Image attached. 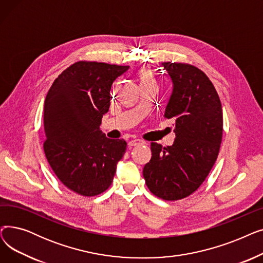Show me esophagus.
<instances>
[{"mask_svg": "<svg viewBox=\"0 0 263 263\" xmlns=\"http://www.w3.org/2000/svg\"><path fill=\"white\" fill-rule=\"evenodd\" d=\"M141 144H144V142L141 141V140H132V141H130V142L128 143V146H129V147H133V146L141 145Z\"/></svg>", "mask_w": 263, "mask_h": 263, "instance_id": "obj_1", "label": "esophagus"}]
</instances>
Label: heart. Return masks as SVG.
<instances>
[{"instance_id":"1","label":"heart","mask_w":263,"mask_h":263,"mask_svg":"<svg viewBox=\"0 0 263 263\" xmlns=\"http://www.w3.org/2000/svg\"><path fill=\"white\" fill-rule=\"evenodd\" d=\"M137 77H139L140 80V85H144V84H150V83H155V76L153 73V71L150 70L149 68H141L139 71H137Z\"/></svg>"}]
</instances>
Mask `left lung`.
Here are the masks:
<instances>
[{
  "mask_svg": "<svg viewBox=\"0 0 263 263\" xmlns=\"http://www.w3.org/2000/svg\"><path fill=\"white\" fill-rule=\"evenodd\" d=\"M173 82L164 116L173 119L172 146L151 143L143 175L154 195L164 200L190 196L205 180L217 159L223 136V109L209 78L195 66L163 63Z\"/></svg>",
  "mask_w": 263,
  "mask_h": 263,
  "instance_id": "obj_1",
  "label": "left lung"
}]
</instances>
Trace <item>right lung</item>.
Masks as SVG:
<instances>
[{
	"instance_id": "right-lung-1",
	"label": "right lung",
	"mask_w": 263,
	"mask_h": 263,
	"mask_svg": "<svg viewBox=\"0 0 263 263\" xmlns=\"http://www.w3.org/2000/svg\"><path fill=\"white\" fill-rule=\"evenodd\" d=\"M129 66L81 61L69 66L45 100L46 158L61 182L82 196H96L113 182L124 140H109L100 130L108 112L110 88Z\"/></svg>"
}]
</instances>
